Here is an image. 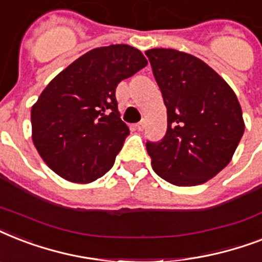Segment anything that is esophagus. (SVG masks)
I'll return each mask as SVG.
<instances>
[{"instance_id": "obj_1", "label": "esophagus", "mask_w": 262, "mask_h": 262, "mask_svg": "<svg viewBox=\"0 0 262 262\" xmlns=\"http://www.w3.org/2000/svg\"><path fill=\"white\" fill-rule=\"evenodd\" d=\"M144 127H145V122H144V121H140L139 123H136V129H137V130H144Z\"/></svg>"}]
</instances>
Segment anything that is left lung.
Instances as JSON below:
<instances>
[{
	"instance_id": "left-lung-1",
	"label": "left lung",
	"mask_w": 262,
	"mask_h": 262,
	"mask_svg": "<svg viewBox=\"0 0 262 262\" xmlns=\"http://www.w3.org/2000/svg\"><path fill=\"white\" fill-rule=\"evenodd\" d=\"M167 107V132L147 143L152 168L177 186H195L232 159L245 122L232 88L194 55L174 49L145 51Z\"/></svg>"
}]
</instances>
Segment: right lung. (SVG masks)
<instances>
[{
	"instance_id": "obj_1",
	"label": "right lung",
	"mask_w": 262,
	"mask_h": 262,
	"mask_svg": "<svg viewBox=\"0 0 262 262\" xmlns=\"http://www.w3.org/2000/svg\"><path fill=\"white\" fill-rule=\"evenodd\" d=\"M147 63L143 53L129 45L96 47L43 90L31 110L32 141L55 174L90 183L113 167L129 135L115 88Z\"/></svg>"
}]
</instances>
